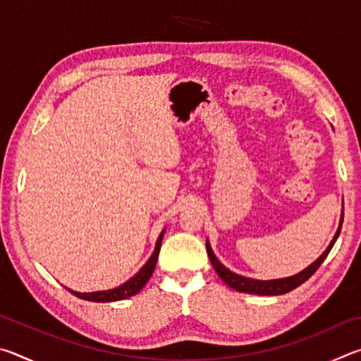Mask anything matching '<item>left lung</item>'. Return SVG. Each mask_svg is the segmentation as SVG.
I'll list each match as a JSON object with an SVG mask.
<instances>
[{
    "label": "left lung",
    "instance_id": "8db88e82",
    "mask_svg": "<svg viewBox=\"0 0 361 361\" xmlns=\"http://www.w3.org/2000/svg\"><path fill=\"white\" fill-rule=\"evenodd\" d=\"M344 209V207H342ZM342 219H344V210L341 212V219H339V228L336 231V234L333 237V240L329 242V245L326 247L325 252H323L319 258H317L312 264L307 266L304 269V271L295 274V276H290V277H283V279H272V280H258V279H250V277H243L239 276V274L229 271L228 267L224 264H221V261H219L215 253H213V250L210 247V242L207 240V253H209V258L212 261V266L215 269L216 274L219 276V279L223 280V282L231 286V288H234L240 293H250V295H261V296H277V295H285V293H290L291 290L298 288L299 285H302L305 280L310 279L315 274L317 269L320 267V264L329 253V250L333 248L334 242L338 240L339 237V232L342 228Z\"/></svg>",
    "mask_w": 361,
    "mask_h": 361
}]
</instances>
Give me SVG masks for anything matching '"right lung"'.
Listing matches in <instances>:
<instances>
[{
	"label": "right lung",
	"instance_id": "obj_1",
	"mask_svg": "<svg viewBox=\"0 0 361 361\" xmlns=\"http://www.w3.org/2000/svg\"><path fill=\"white\" fill-rule=\"evenodd\" d=\"M164 232H166V229H164L157 237L154 252H152L151 258L146 261L145 266L140 269L135 276L127 280L126 283L116 286V288H111V290L92 291V293H79V291H73L70 288H66V290L73 293V295L78 296V298L85 299V301H92V302H113V301H121V299H127V298H130L133 295H137V293L142 291V288L146 285V282H148L149 277L152 276V272H154L156 262H157V258H159V252H161V243H162Z\"/></svg>",
	"mask_w": 361,
	"mask_h": 361
}]
</instances>
